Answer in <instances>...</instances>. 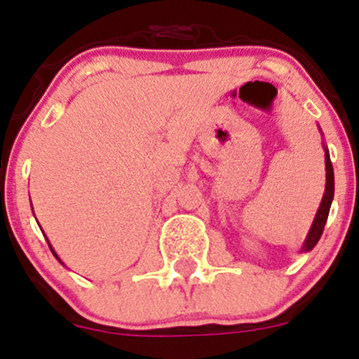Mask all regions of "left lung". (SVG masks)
<instances>
[{
  "label": "left lung",
  "mask_w": 359,
  "mask_h": 359,
  "mask_svg": "<svg viewBox=\"0 0 359 359\" xmlns=\"http://www.w3.org/2000/svg\"><path fill=\"white\" fill-rule=\"evenodd\" d=\"M324 156H326V189H324L323 202H320L319 210H317L316 214V219H313V223H311V229L310 232H308L306 239H304L301 251L313 250L316 244L319 243L320 236H323L324 232V225H326V221H327V214H330L331 202H333V196H334V173H333V164H331L327 149Z\"/></svg>",
  "instance_id": "8db88e82"
}]
</instances>
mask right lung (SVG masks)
<instances>
[{
  "label": "right lung",
  "instance_id": "1",
  "mask_svg": "<svg viewBox=\"0 0 359 359\" xmlns=\"http://www.w3.org/2000/svg\"><path fill=\"white\" fill-rule=\"evenodd\" d=\"M46 241H48V239H46ZM48 244H49V243H48ZM49 248H51V251H53V255H55V257H56V259H58V260H60V257H58V255H56V251H55V250H53V246H51V244H49ZM60 262H62V260H60ZM62 264H63V262H62Z\"/></svg>",
  "mask_w": 359,
  "mask_h": 359
}]
</instances>
